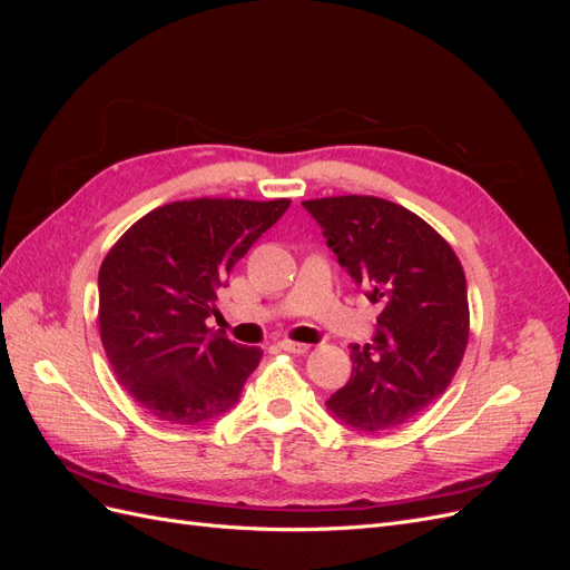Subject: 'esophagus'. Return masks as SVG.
I'll use <instances>...</instances> for the list:
<instances>
[{"instance_id":"obj_1","label":"esophagus","mask_w":570,"mask_h":570,"mask_svg":"<svg viewBox=\"0 0 570 570\" xmlns=\"http://www.w3.org/2000/svg\"><path fill=\"white\" fill-rule=\"evenodd\" d=\"M278 347L283 350V352H289V354H306L308 350V344H304V342H292V340H281L278 342Z\"/></svg>"}]
</instances>
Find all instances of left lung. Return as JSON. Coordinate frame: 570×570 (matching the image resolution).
Masks as SVG:
<instances>
[{
    "mask_svg": "<svg viewBox=\"0 0 570 570\" xmlns=\"http://www.w3.org/2000/svg\"><path fill=\"white\" fill-rule=\"evenodd\" d=\"M352 281L383 312L352 377L325 402L364 433L416 416L450 387L469 342V292L456 254L423 218L377 197L302 202Z\"/></svg>",
    "mask_w": 570,
    "mask_h": 570,
    "instance_id": "8db88e82",
    "label": "left lung"
}]
</instances>
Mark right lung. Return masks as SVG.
Returning a JSON list of instances; mask_svg holds the SVG:
<instances>
[{"label": "right lung", "mask_w": 570, "mask_h": 570, "mask_svg": "<svg viewBox=\"0 0 570 570\" xmlns=\"http://www.w3.org/2000/svg\"><path fill=\"white\" fill-rule=\"evenodd\" d=\"M289 199H193L142 216L99 268V333L118 383L151 416L199 425L237 402L262 350L206 327L233 266Z\"/></svg>", "instance_id": "obj_1"}]
</instances>
